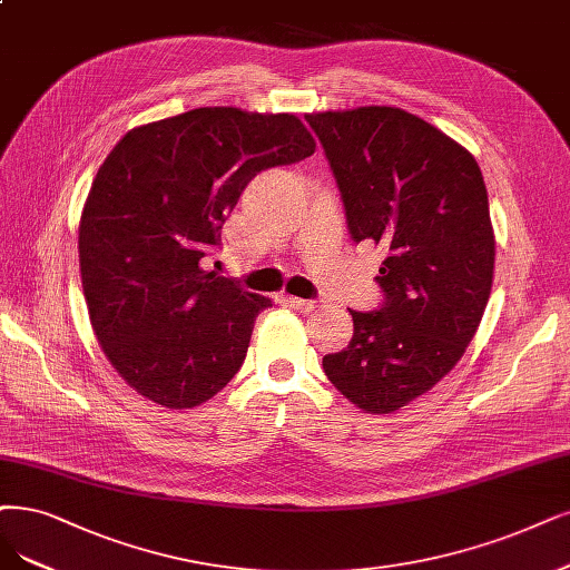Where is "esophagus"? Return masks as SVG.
<instances>
[{"label":"esophagus","mask_w":570,"mask_h":570,"mask_svg":"<svg viewBox=\"0 0 570 570\" xmlns=\"http://www.w3.org/2000/svg\"><path fill=\"white\" fill-rule=\"evenodd\" d=\"M293 309H298V312H314V309H317V303H314V301H303V298H288L286 301Z\"/></svg>","instance_id":"34e87169"}]
</instances>
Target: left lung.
<instances>
[{
    "instance_id": "left-lung-1",
    "label": "left lung",
    "mask_w": 570,
    "mask_h": 570,
    "mask_svg": "<svg viewBox=\"0 0 570 570\" xmlns=\"http://www.w3.org/2000/svg\"><path fill=\"white\" fill-rule=\"evenodd\" d=\"M320 136L354 242L387 250L385 305L354 312L324 373L366 413H394L465 354L487 309L495 235L481 168L468 147L390 105L305 115Z\"/></svg>"
}]
</instances>
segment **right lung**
Masks as SVG:
<instances>
[{
  "label": "right lung",
  "instance_id": "obj_1",
  "mask_svg": "<svg viewBox=\"0 0 570 570\" xmlns=\"http://www.w3.org/2000/svg\"><path fill=\"white\" fill-rule=\"evenodd\" d=\"M291 112L197 108L131 129L105 157L79 218L96 341L126 385L195 409L242 368L269 298L202 267L253 176L314 155Z\"/></svg>",
  "mask_w": 570,
  "mask_h": 570
}]
</instances>
